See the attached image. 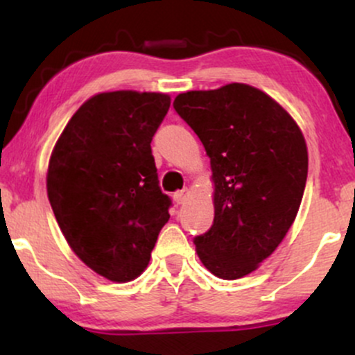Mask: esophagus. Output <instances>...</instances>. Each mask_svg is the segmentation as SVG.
I'll return each instance as SVG.
<instances>
[{
  "mask_svg": "<svg viewBox=\"0 0 355 355\" xmlns=\"http://www.w3.org/2000/svg\"><path fill=\"white\" fill-rule=\"evenodd\" d=\"M187 197H189V190H187V189L178 190V191H175V193H173V200H175V203H177V205H182V203H185Z\"/></svg>",
  "mask_w": 355,
  "mask_h": 355,
  "instance_id": "34e87169",
  "label": "esophagus"
}]
</instances>
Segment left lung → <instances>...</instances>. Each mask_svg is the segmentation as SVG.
Returning <instances> with one entry per match:
<instances>
[{
	"label": "left lung",
	"instance_id": "left-lung-1",
	"mask_svg": "<svg viewBox=\"0 0 355 355\" xmlns=\"http://www.w3.org/2000/svg\"><path fill=\"white\" fill-rule=\"evenodd\" d=\"M175 112L210 158L215 217L193 239L214 275L235 280L272 255L294 223L307 182V146L294 118L243 83L180 93Z\"/></svg>",
	"mask_w": 355,
	"mask_h": 355
}]
</instances>
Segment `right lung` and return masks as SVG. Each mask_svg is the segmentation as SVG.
I'll return each mask as SVG.
<instances>
[{"label":"right lung","mask_w":355,"mask_h":355,"mask_svg":"<svg viewBox=\"0 0 355 355\" xmlns=\"http://www.w3.org/2000/svg\"><path fill=\"white\" fill-rule=\"evenodd\" d=\"M168 108L164 93H100L53 148L46 189L56 222L71 250L113 282L145 270L170 218L150 146Z\"/></svg>","instance_id":"right-lung-1"}]
</instances>
